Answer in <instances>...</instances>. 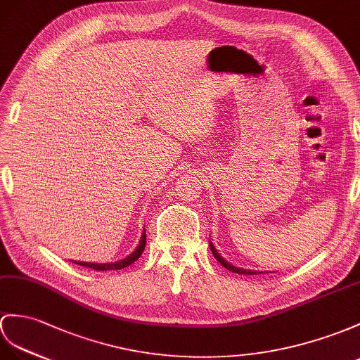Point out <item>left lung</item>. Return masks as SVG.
<instances>
[{"label":"left lung","instance_id":"left-lung-1","mask_svg":"<svg viewBox=\"0 0 360 360\" xmlns=\"http://www.w3.org/2000/svg\"><path fill=\"white\" fill-rule=\"evenodd\" d=\"M209 246H210V252H212V255L217 258V261L220 262V264L223 266V267H226L227 270H231V271H235V274H241V275H258V274H262V271H259V270H249V269H241V267H236V266H233V264H231L229 261H226L220 253H218V250L215 249V246L212 244V241H209ZM266 274V271H264Z\"/></svg>","mask_w":360,"mask_h":360}]
</instances>
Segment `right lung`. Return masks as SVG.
Returning a JSON list of instances; mask_svg holds the SVG:
<instances>
[{"mask_svg":"<svg viewBox=\"0 0 360 360\" xmlns=\"http://www.w3.org/2000/svg\"><path fill=\"white\" fill-rule=\"evenodd\" d=\"M145 244H146V235H145V229H143V233H142V238H140L139 241V246L133 250V253H129V255L124 259L120 261H116V262H105V264H99V262H84V261H73L75 264H79V266H84V267H90V269H94L98 271H105V270H119V269H124V267H128L133 264L134 261L139 259V257L142 255L143 253V249H145Z\"/></svg>","mask_w":360,"mask_h":360,"instance_id":"add662e5","label":"right lung"}]
</instances>
